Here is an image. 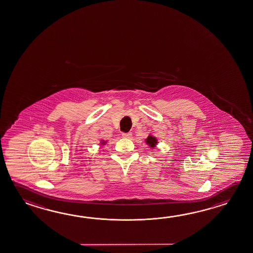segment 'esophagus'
<instances>
[{"mask_svg":"<svg viewBox=\"0 0 253 253\" xmlns=\"http://www.w3.org/2000/svg\"><path fill=\"white\" fill-rule=\"evenodd\" d=\"M131 136H132V134H131V132H127V133H123V137H124V138H131Z\"/></svg>","mask_w":253,"mask_h":253,"instance_id":"1","label":"esophagus"}]
</instances>
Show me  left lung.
Segmentation results:
<instances>
[{
	"label": "left lung",
	"mask_w": 253,
	"mask_h": 253,
	"mask_svg": "<svg viewBox=\"0 0 253 253\" xmlns=\"http://www.w3.org/2000/svg\"><path fill=\"white\" fill-rule=\"evenodd\" d=\"M145 142L148 145L150 148H155L157 147L158 143V139L155 136H153L152 134H149L148 138H145Z\"/></svg>",
	"instance_id": "obj_1"
}]
</instances>
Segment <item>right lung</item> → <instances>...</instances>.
Here are the masks:
<instances>
[{
    "label": "right lung",
    "mask_w": 253,
    "mask_h": 253,
    "mask_svg": "<svg viewBox=\"0 0 253 253\" xmlns=\"http://www.w3.org/2000/svg\"><path fill=\"white\" fill-rule=\"evenodd\" d=\"M106 143H107V140H104V139H101L100 143H99V145H100L101 147H103V146H105V144Z\"/></svg>",
    "instance_id": "right-lung-1"
}]
</instances>
